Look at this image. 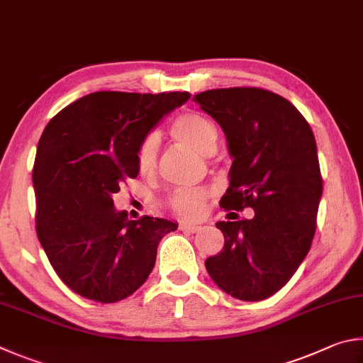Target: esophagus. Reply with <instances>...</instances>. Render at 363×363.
I'll return each mask as SVG.
<instances>
[{
	"label": "esophagus",
	"mask_w": 363,
	"mask_h": 363,
	"mask_svg": "<svg viewBox=\"0 0 363 363\" xmlns=\"http://www.w3.org/2000/svg\"><path fill=\"white\" fill-rule=\"evenodd\" d=\"M180 230L185 231V233H199L202 228L199 225H188V223H182L180 225Z\"/></svg>",
	"instance_id": "34e87169"
}]
</instances>
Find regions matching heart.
I'll list each match as a JSON object with an SVG mask.
<instances>
[{
  "label": "heart",
  "mask_w": 363,
  "mask_h": 363,
  "mask_svg": "<svg viewBox=\"0 0 363 363\" xmlns=\"http://www.w3.org/2000/svg\"><path fill=\"white\" fill-rule=\"evenodd\" d=\"M170 132L178 143L185 148L198 152L201 156H211L217 150V129L211 119L199 113H185L178 116L170 127ZM159 138L156 133L145 137L137 151V169L142 175H151L156 167ZM208 191L194 189V191H175L167 199V206L178 217L196 220L202 217L206 211Z\"/></svg>",
  "instance_id": "heart-1"
}]
</instances>
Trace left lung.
<instances>
[{
	"mask_svg": "<svg viewBox=\"0 0 363 363\" xmlns=\"http://www.w3.org/2000/svg\"><path fill=\"white\" fill-rule=\"evenodd\" d=\"M194 99L225 132L233 159L220 206L255 211L250 220L218 221L225 245L206 259L207 272L238 300H266L290 281L313 242L322 198L314 133L287 99L264 89H212Z\"/></svg>",
	"mask_w": 363,
	"mask_h": 363,
	"instance_id": "left-lung-1",
	"label": "left lung"
}]
</instances>
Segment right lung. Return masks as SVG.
Here are the masks:
<instances>
[{
    "label": "right lung",
    "mask_w": 363,
    "mask_h": 363,
    "mask_svg": "<svg viewBox=\"0 0 363 363\" xmlns=\"http://www.w3.org/2000/svg\"><path fill=\"white\" fill-rule=\"evenodd\" d=\"M189 92H94L49 121L38 143L36 234L63 284L99 303L132 295L155 268L157 245L178 225L129 220L113 194L135 178L137 151Z\"/></svg>",
    "instance_id": "obj_1"
}]
</instances>
